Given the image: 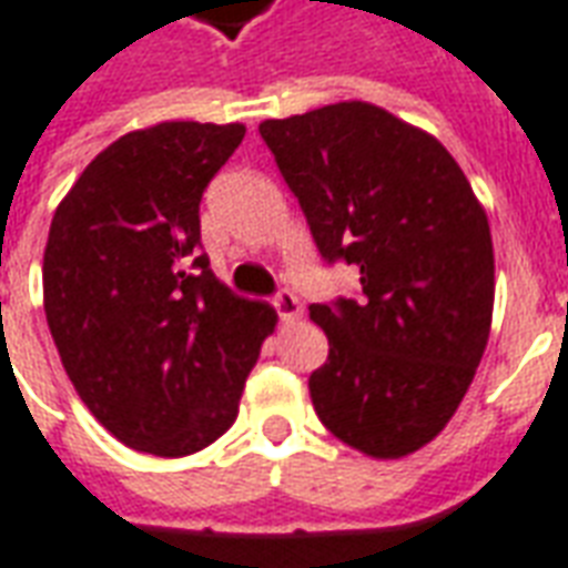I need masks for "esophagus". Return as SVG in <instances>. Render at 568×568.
<instances>
[{
    "label": "esophagus",
    "instance_id": "obj_1",
    "mask_svg": "<svg viewBox=\"0 0 568 568\" xmlns=\"http://www.w3.org/2000/svg\"><path fill=\"white\" fill-rule=\"evenodd\" d=\"M275 308H278L281 321H296L302 314V302L290 290H281L278 296H275Z\"/></svg>",
    "mask_w": 568,
    "mask_h": 568
}]
</instances>
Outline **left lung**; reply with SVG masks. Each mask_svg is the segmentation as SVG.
Returning <instances> with one entry per match:
<instances>
[{"label":"left lung","instance_id":"1","mask_svg":"<svg viewBox=\"0 0 568 568\" xmlns=\"http://www.w3.org/2000/svg\"><path fill=\"white\" fill-rule=\"evenodd\" d=\"M260 135L321 256L359 268V300L308 308L329 338L308 378L314 412L366 457H408L454 417L487 347L481 202L445 144L372 102L263 120Z\"/></svg>","mask_w":568,"mask_h":568}]
</instances>
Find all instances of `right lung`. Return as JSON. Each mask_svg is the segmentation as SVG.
Segmentation results:
<instances>
[{"label":"right lung","instance_id":"obj_1","mask_svg":"<svg viewBox=\"0 0 568 568\" xmlns=\"http://www.w3.org/2000/svg\"><path fill=\"white\" fill-rule=\"evenodd\" d=\"M242 123L165 120L120 135L57 205L44 314L81 403L126 448L187 457L235 424L278 314L214 278L199 202Z\"/></svg>","mask_w":568,"mask_h":568}]
</instances>
